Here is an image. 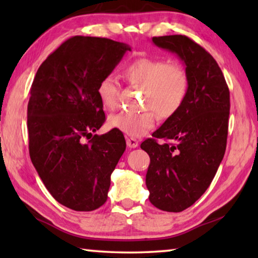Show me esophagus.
I'll list each match as a JSON object with an SVG mask.
<instances>
[{"mask_svg":"<svg viewBox=\"0 0 258 258\" xmlns=\"http://www.w3.org/2000/svg\"><path fill=\"white\" fill-rule=\"evenodd\" d=\"M126 145L128 148H137L139 146V141L134 138H127L126 139Z\"/></svg>","mask_w":258,"mask_h":258,"instance_id":"esophagus-1","label":"esophagus"}]
</instances>
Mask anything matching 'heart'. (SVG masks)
<instances>
[{"label": "heart", "mask_w": 258, "mask_h": 258, "mask_svg": "<svg viewBox=\"0 0 258 258\" xmlns=\"http://www.w3.org/2000/svg\"><path fill=\"white\" fill-rule=\"evenodd\" d=\"M125 77L130 84L145 89L141 112H120L109 118V126L131 137H142L154 127L156 113L160 118H168L182 107L190 89V77L186 68L176 61L158 58L135 59L125 67ZM97 94L106 110L117 107L119 83L113 75L101 78Z\"/></svg>", "instance_id": "obj_1"}]
</instances>
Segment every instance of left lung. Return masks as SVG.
I'll return each instance as SVG.
<instances>
[{
  "label": "left lung",
  "instance_id": "8db88e82",
  "mask_svg": "<svg viewBox=\"0 0 258 258\" xmlns=\"http://www.w3.org/2000/svg\"><path fill=\"white\" fill-rule=\"evenodd\" d=\"M152 42L180 56L190 77L182 107L141 143L150 157L146 175L150 203L177 213L202 197L223 159L230 91L216 60L185 35L152 37Z\"/></svg>",
  "mask_w": 258,
  "mask_h": 258
}]
</instances>
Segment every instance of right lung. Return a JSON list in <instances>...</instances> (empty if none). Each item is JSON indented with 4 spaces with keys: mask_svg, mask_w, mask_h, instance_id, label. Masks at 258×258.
<instances>
[{
    "mask_svg": "<svg viewBox=\"0 0 258 258\" xmlns=\"http://www.w3.org/2000/svg\"><path fill=\"white\" fill-rule=\"evenodd\" d=\"M126 51L127 44L109 38L71 37L43 61L30 87V159L52 197L74 211L107 202L110 175L126 149L119 130L93 135L106 119L98 84Z\"/></svg>",
    "mask_w": 258,
    "mask_h": 258,
    "instance_id": "1",
    "label": "right lung"
}]
</instances>
